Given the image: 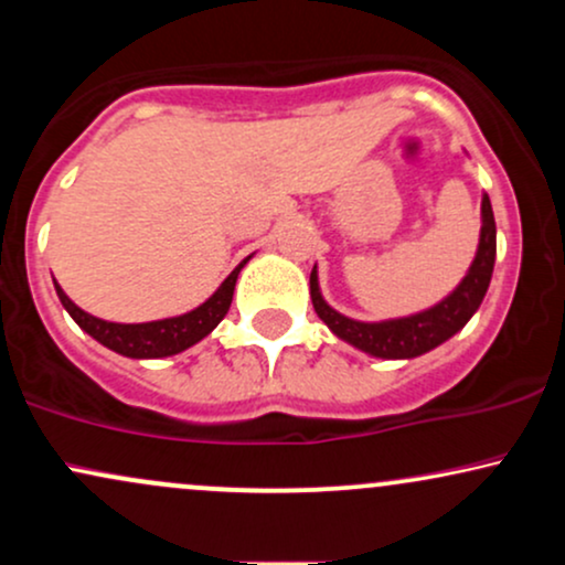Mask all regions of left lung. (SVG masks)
Instances as JSON below:
<instances>
[{"mask_svg": "<svg viewBox=\"0 0 565 565\" xmlns=\"http://www.w3.org/2000/svg\"><path fill=\"white\" fill-rule=\"evenodd\" d=\"M497 260V223L491 212V201L483 193L481 199V238H478L476 257H472L468 274L454 287L451 295L433 305V308L419 310V313L401 316V319L387 321H355L334 310L323 300L319 287V270H310V300H313L319 319L332 329L348 345L364 350L374 359H417L427 350L438 348L472 319L481 308L486 289L491 284Z\"/></svg>", "mask_w": 565, "mask_h": 565, "instance_id": "8db88e82", "label": "left lung"}]
</instances>
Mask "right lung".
<instances>
[{
  "instance_id": "right-lung-1",
  "label": "right lung",
  "mask_w": 565,
  "mask_h": 565,
  "mask_svg": "<svg viewBox=\"0 0 565 565\" xmlns=\"http://www.w3.org/2000/svg\"><path fill=\"white\" fill-rule=\"evenodd\" d=\"M252 260V255L246 257L231 270V276L220 284L215 295L210 300H204L199 308L188 310L183 316H172V319H159V321H146V323H116V321H103L97 316H89L87 310H82L66 291L61 289V284L55 281V291L61 297L63 308L68 310V316L87 332L93 340L106 345L114 353L127 355V359H167V355L183 353L191 345L204 340L212 329L228 313L233 289H236V278L242 274V268Z\"/></svg>"
}]
</instances>
